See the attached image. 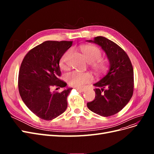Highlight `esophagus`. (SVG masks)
Returning a JSON list of instances; mask_svg holds the SVG:
<instances>
[{
  "instance_id": "34e87169",
  "label": "esophagus",
  "mask_w": 154,
  "mask_h": 154,
  "mask_svg": "<svg viewBox=\"0 0 154 154\" xmlns=\"http://www.w3.org/2000/svg\"><path fill=\"white\" fill-rule=\"evenodd\" d=\"M77 91H80V92H84L85 91V88H76Z\"/></svg>"
}]
</instances>
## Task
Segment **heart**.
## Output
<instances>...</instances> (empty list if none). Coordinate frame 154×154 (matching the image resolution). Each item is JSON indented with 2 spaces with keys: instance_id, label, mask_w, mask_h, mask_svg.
I'll list each match as a JSON object with an SVG mask.
<instances>
[{
  "instance_id": "b5f03b06",
  "label": "heart",
  "mask_w": 154,
  "mask_h": 154,
  "mask_svg": "<svg viewBox=\"0 0 154 154\" xmlns=\"http://www.w3.org/2000/svg\"><path fill=\"white\" fill-rule=\"evenodd\" d=\"M80 49L87 61L91 63V66L96 71L103 72L108 68L106 63L100 60L102 53L99 48L91 45H83L80 46ZM70 53L71 51H67L60 58L59 65L61 69H64L66 68V59ZM66 79L70 85L75 87H81L86 83L91 82L92 76L89 72L74 71L67 74Z\"/></svg>"
}]
</instances>
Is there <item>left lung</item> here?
I'll return each mask as SVG.
<instances>
[{
	"label": "left lung",
	"instance_id": "1",
	"mask_svg": "<svg viewBox=\"0 0 154 154\" xmlns=\"http://www.w3.org/2000/svg\"><path fill=\"white\" fill-rule=\"evenodd\" d=\"M101 46L109 59V71L94 85L95 99L87 105L93 112L104 117L117 114L127 105L133 95L134 70L125 51L103 36L87 40Z\"/></svg>",
	"mask_w": 154,
	"mask_h": 154
}]
</instances>
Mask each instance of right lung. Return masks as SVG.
<instances>
[{
    "mask_svg": "<svg viewBox=\"0 0 154 154\" xmlns=\"http://www.w3.org/2000/svg\"><path fill=\"white\" fill-rule=\"evenodd\" d=\"M72 41H45L31 49L23 59L18 74V86L22 101L40 118L51 120L63 113L72 88L61 92L53 87L63 88L60 60L71 47Z\"/></svg>",
    "mask_w": 154,
    "mask_h": 154,
    "instance_id": "1",
    "label": "right lung"
}]
</instances>
